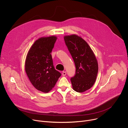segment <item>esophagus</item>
<instances>
[{
  "label": "esophagus",
  "instance_id": "esophagus-1",
  "mask_svg": "<svg viewBox=\"0 0 128 128\" xmlns=\"http://www.w3.org/2000/svg\"><path fill=\"white\" fill-rule=\"evenodd\" d=\"M66 74V71H63L62 72V76H65Z\"/></svg>",
  "mask_w": 128,
  "mask_h": 128
}]
</instances>
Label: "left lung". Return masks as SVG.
<instances>
[{
    "label": "left lung",
    "instance_id": "1",
    "mask_svg": "<svg viewBox=\"0 0 128 128\" xmlns=\"http://www.w3.org/2000/svg\"><path fill=\"white\" fill-rule=\"evenodd\" d=\"M64 39L76 68L75 76L70 79L73 89L78 93L85 92L96 81L97 60L92 49L82 38L73 34L65 36Z\"/></svg>",
    "mask_w": 128,
    "mask_h": 128
}]
</instances>
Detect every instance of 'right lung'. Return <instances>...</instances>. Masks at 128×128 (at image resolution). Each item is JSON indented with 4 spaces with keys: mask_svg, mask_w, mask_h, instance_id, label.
Instances as JSON below:
<instances>
[{
    "mask_svg": "<svg viewBox=\"0 0 128 128\" xmlns=\"http://www.w3.org/2000/svg\"><path fill=\"white\" fill-rule=\"evenodd\" d=\"M57 37L41 38L29 50L25 61V71L35 88L48 93L56 84L61 74L53 65L51 52Z\"/></svg>",
    "mask_w": 128,
    "mask_h": 128,
    "instance_id": "right-lung-1",
    "label": "right lung"
}]
</instances>
